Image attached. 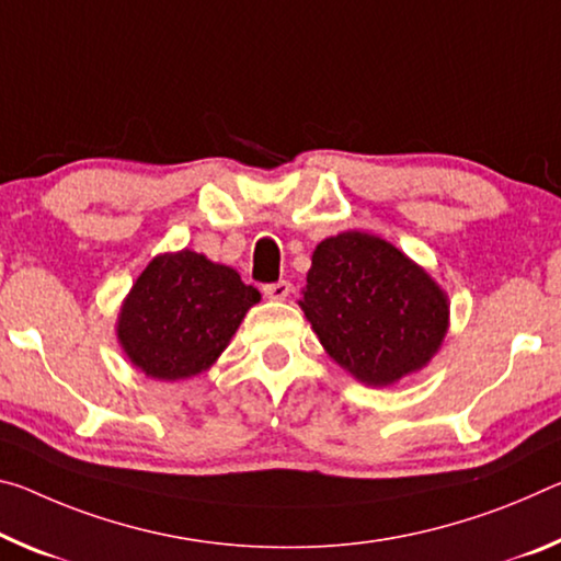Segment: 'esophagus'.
<instances>
[{"label": "esophagus", "mask_w": 561, "mask_h": 561, "mask_svg": "<svg viewBox=\"0 0 561 561\" xmlns=\"http://www.w3.org/2000/svg\"><path fill=\"white\" fill-rule=\"evenodd\" d=\"M264 295L270 297V299L282 301V299H287V297L291 295V284H289L287 279H279V282H274V284H266Z\"/></svg>", "instance_id": "obj_1"}]
</instances>
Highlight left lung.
<instances>
[{
  "instance_id": "left-lung-1",
  "label": "left lung",
  "mask_w": 561,
  "mask_h": 561,
  "mask_svg": "<svg viewBox=\"0 0 561 561\" xmlns=\"http://www.w3.org/2000/svg\"><path fill=\"white\" fill-rule=\"evenodd\" d=\"M299 307L329 357L367 387L422 371L449 332V297L437 279L359 229L317 244Z\"/></svg>"
}]
</instances>
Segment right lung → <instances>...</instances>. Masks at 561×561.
I'll return each mask as SVG.
<instances>
[{"label":"right lung","instance_id":"add662e5","mask_svg":"<svg viewBox=\"0 0 561 561\" xmlns=\"http://www.w3.org/2000/svg\"><path fill=\"white\" fill-rule=\"evenodd\" d=\"M260 299L232 266L192 249L164 252L131 284L114 332L124 357L145 377L192 379L215 367Z\"/></svg>","mask_w":561,"mask_h":561}]
</instances>
